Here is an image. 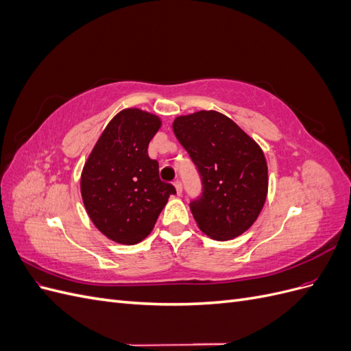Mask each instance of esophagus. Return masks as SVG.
Instances as JSON below:
<instances>
[{
	"label": "esophagus",
	"instance_id": "esophagus-1",
	"mask_svg": "<svg viewBox=\"0 0 351 351\" xmlns=\"http://www.w3.org/2000/svg\"><path fill=\"white\" fill-rule=\"evenodd\" d=\"M174 187H176V190H177V195H178V196L183 193V184H182V182H180V180H176V182H174Z\"/></svg>",
	"mask_w": 351,
	"mask_h": 351
}]
</instances>
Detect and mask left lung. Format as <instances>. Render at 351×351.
Listing matches in <instances>:
<instances>
[{
	"label": "left lung",
	"mask_w": 351,
	"mask_h": 351,
	"mask_svg": "<svg viewBox=\"0 0 351 351\" xmlns=\"http://www.w3.org/2000/svg\"><path fill=\"white\" fill-rule=\"evenodd\" d=\"M173 130L200 176L202 193L190 202L199 228L215 240L239 237L256 221L268 193L259 145L217 111L177 117Z\"/></svg>",
	"instance_id": "left-lung-1"
}]
</instances>
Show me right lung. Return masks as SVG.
Returning <instances> with one entry per match:
<instances>
[{"instance_id": "obj_1", "label": "right lung", "mask_w": 351, "mask_h": 351, "mask_svg": "<svg viewBox=\"0 0 351 351\" xmlns=\"http://www.w3.org/2000/svg\"><path fill=\"white\" fill-rule=\"evenodd\" d=\"M159 127L154 114L123 110L105 127L83 167L84 208L112 241L136 244L149 236L168 197L176 195L174 186L159 178L156 159L147 155Z\"/></svg>"}]
</instances>
